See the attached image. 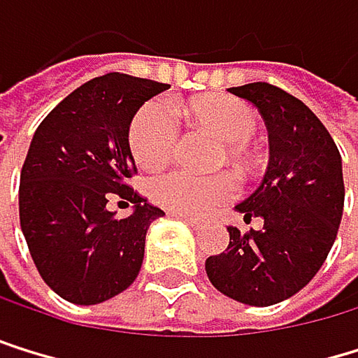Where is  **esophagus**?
<instances>
[{"label":"esophagus","mask_w":358,"mask_h":358,"mask_svg":"<svg viewBox=\"0 0 358 358\" xmlns=\"http://www.w3.org/2000/svg\"><path fill=\"white\" fill-rule=\"evenodd\" d=\"M173 217H178V219H182L187 225H191V227H195V229H199L201 225H203V221H199V219H195V217H187V215H178V213H171Z\"/></svg>","instance_id":"obj_1"}]
</instances>
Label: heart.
<instances>
[{
  "instance_id": "obj_1",
  "label": "heart",
  "mask_w": 358,
  "mask_h": 358,
  "mask_svg": "<svg viewBox=\"0 0 358 358\" xmlns=\"http://www.w3.org/2000/svg\"><path fill=\"white\" fill-rule=\"evenodd\" d=\"M189 115L206 131L217 135L225 145L223 161L247 167V143L259 129L257 113L234 96H206L189 107ZM129 145L137 165L157 169L167 165L180 145V122L176 109L163 101H148L137 109L129 127ZM152 197L169 213L187 217H206L238 193L231 173L197 176L173 169L152 180Z\"/></svg>"
}]
</instances>
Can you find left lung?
Here are the masks:
<instances>
[{
	"instance_id": "left-lung-1",
	"label": "left lung",
	"mask_w": 358,
	"mask_h": 358,
	"mask_svg": "<svg viewBox=\"0 0 358 358\" xmlns=\"http://www.w3.org/2000/svg\"><path fill=\"white\" fill-rule=\"evenodd\" d=\"M262 113L271 161L264 180L236 210L262 229L229 225V245L206 259V275L225 296L268 307L313 279L337 238L343 213L341 155L315 113L271 83L229 87Z\"/></svg>"
}]
</instances>
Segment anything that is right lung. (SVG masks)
Masks as SVG:
<instances>
[{
	"label": "right lung",
	"mask_w": 358,
	"mask_h": 358,
	"mask_svg": "<svg viewBox=\"0 0 358 358\" xmlns=\"http://www.w3.org/2000/svg\"><path fill=\"white\" fill-rule=\"evenodd\" d=\"M167 83L122 73L77 87L40 122L21 169L19 217L34 264L55 294L96 305L137 279L145 234L165 213L129 187L137 173L129 127ZM111 196L135 203L117 220Z\"/></svg>",
	"instance_id": "right-lung-1"
}]
</instances>
